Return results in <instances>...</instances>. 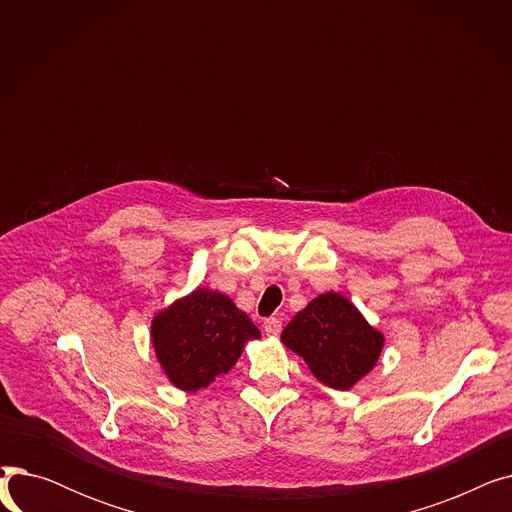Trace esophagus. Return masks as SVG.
Here are the masks:
<instances>
[{
  "label": "esophagus",
  "mask_w": 512,
  "mask_h": 512,
  "mask_svg": "<svg viewBox=\"0 0 512 512\" xmlns=\"http://www.w3.org/2000/svg\"><path fill=\"white\" fill-rule=\"evenodd\" d=\"M263 330L267 336H278L282 332V321L276 319V317H270L263 321Z\"/></svg>",
  "instance_id": "obj_1"
}]
</instances>
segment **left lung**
<instances>
[{
	"mask_svg": "<svg viewBox=\"0 0 512 512\" xmlns=\"http://www.w3.org/2000/svg\"><path fill=\"white\" fill-rule=\"evenodd\" d=\"M280 340L334 390H351L361 382L384 348V334L340 292L315 297L292 317Z\"/></svg>",
	"mask_w": 512,
	"mask_h": 512,
	"instance_id": "8db88e82",
	"label": "left lung"
}]
</instances>
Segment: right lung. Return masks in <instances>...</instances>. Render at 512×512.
<instances>
[{
	"mask_svg": "<svg viewBox=\"0 0 512 512\" xmlns=\"http://www.w3.org/2000/svg\"><path fill=\"white\" fill-rule=\"evenodd\" d=\"M257 338L259 328L230 297L201 286L151 319L155 359L168 382L184 392H199L228 373Z\"/></svg>",
	"mask_w": 512,
	"mask_h": 512,
	"instance_id": "obj_1",
	"label": "right lung"
}]
</instances>
